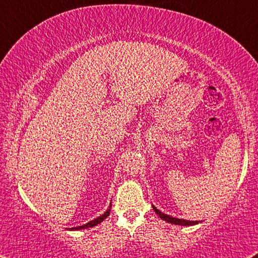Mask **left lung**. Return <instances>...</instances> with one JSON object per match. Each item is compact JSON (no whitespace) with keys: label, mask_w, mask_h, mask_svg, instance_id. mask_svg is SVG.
Wrapping results in <instances>:
<instances>
[{"label":"left lung","mask_w":258,"mask_h":258,"mask_svg":"<svg viewBox=\"0 0 258 258\" xmlns=\"http://www.w3.org/2000/svg\"><path fill=\"white\" fill-rule=\"evenodd\" d=\"M153 210L155 211V213L159 215V217L162 219V220H166L167 222H170V224L174 225H180V226H192V225H197L198 221H190V220H184V219H177L174 217H170V215L164 214L156 209V207L153 206Z\"/></svg>","instance_id":"8db88e82"}]
</instances>
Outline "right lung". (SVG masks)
Returning <instances> with one entry per match:
<instances>
[{"label": "right lung", "mask_w": 258, "mask_h": 258, "mask_svg": "<svg viewBox=\"0 0 258 258\" xmlns=\"http://www.w3.org/2000/svg\"><path fill=\"white\" fill-rule=\"evenodd\" d=\"M110 209H111V206H110ZM110 209L107 210L104 214H102L101 217H98V218L94 219V220L89 221V222H88V224H86V225H82V226H79V227L71 228V229H75V230H78V229H86V228H91V227H94V226H96V225L101 224V222H102L103 220H104L105 218H107V215L110 214Z\"/></svg>", "instance_id": "1"}]
</instances>
